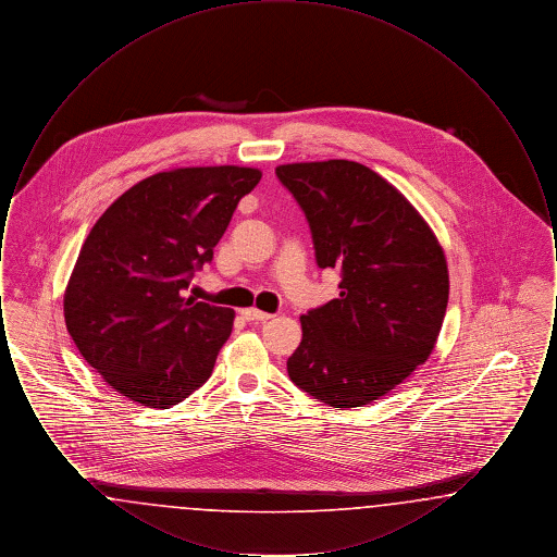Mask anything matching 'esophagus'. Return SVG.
I'll return each mask as SVG.
<instances>
[{"label": "esophagus", "instance_id": "esophagus-1", "mask_svg": "<svg viewBox=\"0 0 557 557\" xmlns=\"http://www.w3.org/2000/svg\"><path fill=\"white\" fill-rule=\"evenodd\" d=\"M242 318L246 321H267V319H271V315L259 311V309H242Z\"/></svg>", "mask_w": 557, "mask_h": 557}]
</instances>
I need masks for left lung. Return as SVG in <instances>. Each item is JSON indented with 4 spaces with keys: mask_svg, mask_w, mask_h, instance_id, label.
Masks as SVG:
<instances>
[{
    "mask_svg": "<svg viewBox=\"0 0 557 557\" xmlns=\"http://www.w3.org/2000/svg\"><path fill=\"white\" fill-rule=\"evenodd\" d=\"M277 180L305 212L319 269L341 296L300 318L292 382L338 409L384 397L436 345L447 300L445 252L407 198L352 160L294 162Z\"/></svg>",
    "mask_w": 557,
    "mask_h": 557,
    "instance_id": "left-lung-1",
    "label": "left lung"
}]
</instances>
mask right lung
I'll return each instance as SVG.
<instances>
[{"label":"right lung","instance_id":"1","mask_svg":"<svg viewBox=\"0 0 557 557\" xmlns=\"http://www.w3.org/2000/svg\"><path fill=\"white\" fill-rule=\"evenodd\" d=\"M259 169L157 173L116 198L81 248L64 294L83 359L133 403L169 409L211 377L234 311L186 298Z\"/></svg>","mask_w":557,"mask_h":557}]
</instances>
